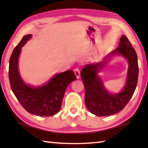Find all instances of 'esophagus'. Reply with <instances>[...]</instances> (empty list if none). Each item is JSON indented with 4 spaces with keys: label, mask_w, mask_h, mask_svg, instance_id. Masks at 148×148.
Masks as SVG:
<instances>
[{
    "label": "esophagus",
    "mask_w": 148,
    "mask_h": 148,
    "mask_svg": "<svg viewBox=\"0 0 148 148\" xmlns=\"http://www.w3.org/2000/svg\"><path fill=\"white\" fill-rule=\"evenodd\" d=\"M74 72L75 74H76V76L77 77V78H79L80 77V70L79 69V68H75L74 69Z\"/></svg>",
    "instance_id": "34e87169"
}]
</instances>
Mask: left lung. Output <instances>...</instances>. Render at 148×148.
<instances>
[{
    "label": "left lung",
    "instance_id": "8db88e82",
    "mask_svg": "<svg viewBox=\"0 0 148 148\" xmlns=\"http://www.w3.org/2000/svg\"><path fill=\"white\" fill-rule=\"evenodd\" d=\"M123 56L128 62V71L126 84L120 93H109L103 86L97 74L106 61L84 66L81 72V77L85 88V105L87 109L98 116H108L118 113L129 102L136 90L139 75L137 53L125 36L120 38L119 47L110 53L109 56Z\"/></svg>",
    "mask_w": 148,
    "mask_h": 148
}]
</instances>
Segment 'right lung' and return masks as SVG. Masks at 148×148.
<instances>
[{
  "label": "right lung",
  "instance_id": "add662e5",
  "mask_svg": "<svg viewBox=\"0 0 148 148\" xmlns=\"http://www.w3.org/2000/svg\"><path fill=\"white\" fill-rule=\"evenodd\" d=\"M31 37V34L25 36L12 53L9 66V82L12 92L27 111L39 116H51L60 110L66 88L77 77L73 71H67L55 75L41 86L31 87L25 83L19 74L18 62L21 47Z\"/></svg>",
  "mask_w": 148,
  "mask_h": 148
}]
</instances>
